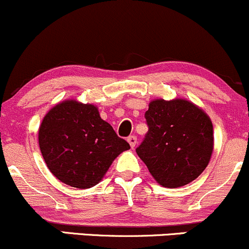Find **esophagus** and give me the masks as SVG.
Here are the masks:
<instances>
[{
  "mask_svg": "<svg viewBox=\"0 0 249 249\" xmlns=\"http://www.w3.org/2000/svg\"><path fill=\"white\" fill-rule=\"evenodd\" d=\"M127 141H128V142H129L130 147H132V148H134L135 145H136V136H135V135H130V136H128Z\"/></svg>",
  "mask_w": 249,
  "mask_h": 249,
  "instance_id": "34e87169",
  "label": "esophagus"
}]
</instances>
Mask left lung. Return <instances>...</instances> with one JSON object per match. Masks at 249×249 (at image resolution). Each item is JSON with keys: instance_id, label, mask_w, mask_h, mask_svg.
Instances as JSON below:
<instances>
[{"instance_id": "obj_1", "label": "left lung", "mask_w": 249, "mask_h": 249, "mask_svg": "<svg viewBox=\"0 0 249 249\" xmlns=\"http://www.w3.org/2000/svg\"><path fill=\"white\" fill-rule=\"evenodd\" d=\"M148 132L136 153L165 188L195 180L209 164L213 148L209 116L185 100L152 101L145 113Z\"/></svg>"}]
</instances>
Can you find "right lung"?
<instances>
[{
  "mask_svg": "<svg viewBox=\"0 0 249 249\" xmlns=\"http://www.w3.org/2000/svg\"><path fill=\"white\" fill-rule=\"evenodd\" d=\"M39 146L52 175L77 189L96 185L115 158L130 148L95 106L76 101L59 103L46 114Z\"/></svg>",
  "mask_w": 249,
  "mask_h": 249,
  "instance_id": "1",
  "label": "right lung"
}]
</instances>
